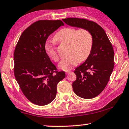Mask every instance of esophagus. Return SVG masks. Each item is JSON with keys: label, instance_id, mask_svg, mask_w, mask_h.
<instances>
[{"label": "esophagus", "instance_id": "1", "mask_svg": "<svg viewBox=\"0 0 129 129\" xmlns=\"http://www.w3.org/2000/svg\"><path fill=\"white\" fill-rule=\"evenodd\" d=\"M71 72V71H65V73H66V74H70Z\"/></svg>", "mask_w": 129, "mask_h": 129}]
</instances>
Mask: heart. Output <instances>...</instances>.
<instances>
[{"label":"heart","instance_id":"1","mask_svg":"<svg viewBox=\"0 0 129 129\" xmlns=\"http://www.w3.org/2000/svg\"><path fill=\"white\" fill-rule=\"evenodd\" d=\"M54 39L60 43H68V56L63 58L59 67L64 71H70L80 61L88 58L93 46V35L87 28L65 27L55 35ZM45 51L52 60L58 62L59 57L56 48L49 42L46 43Z\"/></svg>","mask_w":129,"mask_h":129}]
</instances>
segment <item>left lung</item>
Returning a JSON list of instances; mask_svg holds the SVG:
<instances>
[{
  "label": "left lung",
  "mask_w": 129,
  "mask_h": 129,
  "mask_svg": "<svg viewBox=\"0 0 129 129\" xmlns=\"http://www.w3.org/2000/svg\"><path fill=\"white\" fill-rule=\"evenodd\" d=\"M62 21L68 25L87 28L93 35L91 52L85 62L75 69L76 79L72 83L77 95L93 99L105 89L114 70L112 45L103 28L93 21L79 18H67Z\"/></svg>",
  "instance_id": "left-lung-1"
}]
</instances>
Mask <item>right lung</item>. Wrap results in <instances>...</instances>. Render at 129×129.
<instances>
[{
    "label": "right lung",
    "instance_id": "add662e5",
    "mask_svg": "<svg viewBox=\"0 0 129 129\" xmlns=\"http://www.w3.org/2000/svg\"><path fill=\"white\" fill-rule=\"evenodd\" d=\"M61 20H39L22 32L14 52V74L22 92L34 104H49L56 97L57 86L65 77L46 53V40Z\"/></svg>",
    "mask_w": 129,
    "mask_h": 129
}]
</instances>
